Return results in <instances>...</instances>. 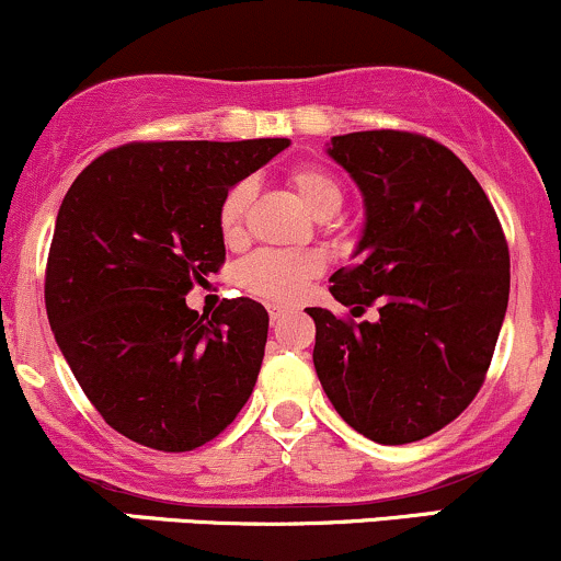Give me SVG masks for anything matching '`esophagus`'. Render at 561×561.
I'll return each mask as SVG.
<instances>
[{"label":"esophagus","mask_w":561,"mask_h":561,"mask_svg":"<svg viewBox=\"0 0 561 561\" xmlns=\"http://www.w3.org/2000/svg\"><path fill=\"white\" fill-rule=\"evenodd\" d=\"M268 317H272V324H279V321L287 317V308L285 306H268Z\"/></svg>","instance_id":"1"}]
</instances>
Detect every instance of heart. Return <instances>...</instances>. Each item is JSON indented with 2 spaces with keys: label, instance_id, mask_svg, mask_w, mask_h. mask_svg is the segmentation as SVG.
<instances>
[{
  "label": "heart",
  "instance_id": "b5f03b06",
  "mask_svg": "<svg viewBox=\"0 0 561 561\" xmlns=\"http://www.w3.org/2000/svg\"><path fill=\"white\" fill-rule=\"evenodd\" d=\"M287 182L298 192L308 210L313 216L327 221L337 216L343 208V184L330 171L319 165H298L287 173ZM253 199V184L240 182L224 195L221 208H218V229L224 240H240L244 227V214ZM321 261L313 253H287V250H259L248 255L237 268V279L248 293L274 302H293L298 300L306 289L308 279L317 276Z\"/></svg>",
  "mask_w": 561,
  "mask_h": 561
}]
</instances>
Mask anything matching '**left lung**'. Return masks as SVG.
I'll return each instance as SVG.
<instances>
[{"label":"left lung","mask_w":561,"mask_h":561,"mask_svg":"<svg viewBox=\"0 0 561 561\" xmlns=\"http://www.w3.org/2000/svg\"><path fill=\"white\" fill-rule=\"evenodd\" d=\"M327 156L362 190L353 266L334 300L375 321L306 308L313 366L337 414L382 446L437 433L478 396L508 302V248L478 179L448 147L409 131L332 137Z\"/></svg>","instance_id":"obj_1"}]
</instances>
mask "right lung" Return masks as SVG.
Wrapping results in <instances>:
<instances>
[{
	"instance_id": "obj_1",
	"label": "right lung",
	"mask_w": 561,
	"mask_h": 561,
	"mask_svg": "<svg viewBox=\"0 0 561 561\" xmlns=\"http://www.w3.org/2000/svg\"><path fill=\"white\" fill-rule=\"evenodd\" d=\"M289 139L134 141L89 163L57 210L44 300L57 347L128 440L192 450L234 422L259 379L268 313L186 306L224 263L221 199Z\"/></svg>"
}]
</instances>
